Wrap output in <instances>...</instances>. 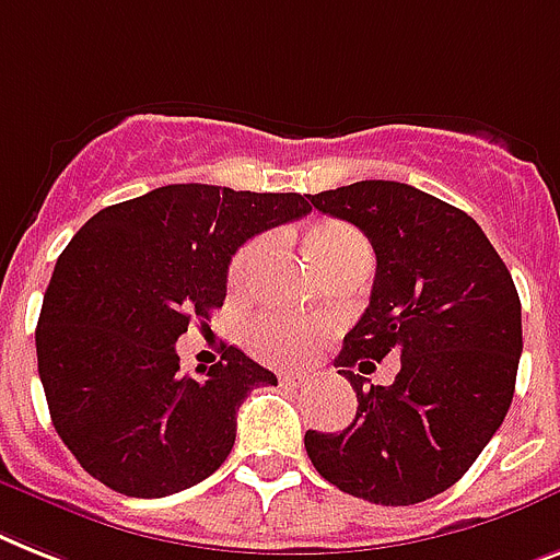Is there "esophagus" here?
<instances>
[{
  "label": "esophagus",
  "instance_id": "1",
  "mask_svg": "<svg viewBox=\"0 0 560 560\" xmlns=\"http://www.w3.org/2000/svg\"><path fill=\"white\" fill-rule=\"evenodd\" d=\"M279 380H281V385H302L304 383V376L293 374V371H281Z\"/></svg>",
  "mask_w": 560,
  "mask_h": 560
}]
</instances>
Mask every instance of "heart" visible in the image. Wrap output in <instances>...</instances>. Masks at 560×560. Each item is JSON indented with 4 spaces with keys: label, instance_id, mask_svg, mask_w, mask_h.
Wrapping results in <instances>:
<instances>
[{
    "label": "heart",
    "instance_id": "obj_1",
    "mask_svg": "<svg viewBox=\"0 0 560 560\" xmlns=\"http://www.w3.org/2000/svg\"><path fill=\"white\" fill-rule=\"evenodd\" d=\"M261 253H265V238L244 244L230 265V281L247 284L261 261ZM307 256L313 265L322 267L348 256H368V244L353 226L322 224L307 235ZM316 342H319V325H313V322L288 319V316H258L249 325V348L276 365H299L316 351Z\"/></svg>",
    "mask_w": 560,
    "mask_h": 560
}]
</instances>
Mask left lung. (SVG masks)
Returning a JSON list of instances; mask_svg holds the SVG:
<instances>
[{
	"mask_svg": "<svg viewBox=\"0 0 560 560\" xmlns=\"http://www.w3.org/2000/svg\"><path fill=\"white\" fill-rule=\"evenodd\" d=\"M307 198L376 253L371 304L336 357L357 417L339 434L307 431V457L362 501H429L469 471L512 406L524 351L515 281L475 218L408 184L359 180ZM388 352L400 374L365 389L352 368L370 373Z\"/></svg>",
	"mask_w": 560,
	"mask_h": 560,
	"instance_id": "1",
	"label": "left lung"
}]
</instances>
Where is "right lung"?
<instances>
[{"label":"right lung","instance_id":"1","mask_svg":"<svg viewBox=\"0 0 560 560\" xmlns=\"http://www.w3.org/2000/svg\"><path fill=\"white\" fill-rule=\"evenodd\" d=\"M307 212L299 192L172 184L80 226L45 290L36 365L54 429L91 477L166 498L226 460L244 397L279 380L233 345L184 376L175 342L224 304L244 241Z\"/></svg>","mask_w":560,"mask_h":560}]
</instances>
